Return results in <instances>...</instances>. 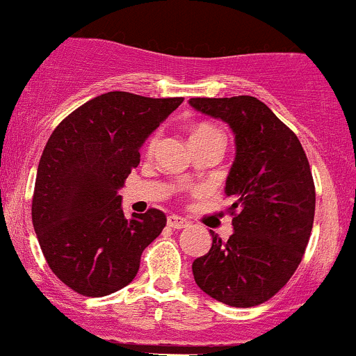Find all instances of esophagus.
<instances>
[{
    "instance_id": "esophagus-1",
    "label": "esophagus",
    "mask_w": 356,
    "mask_h": 356,
    "mask_svg": "<svg viewBox=\"0 0 356 356\" xmlns=\"http://www.w3.org/2000/svg\"><path fill=\"white\" fill-rule=\"evenodd\" d=\"M168 227H171V228H185V227H188V221H186L185 218L177 216V214H171V216H168Z\"/></svg>"
}]
</instances>
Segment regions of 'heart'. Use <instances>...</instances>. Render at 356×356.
Masks as SVG:
<instances>
[{"label": "heart", "instance_id": "b5f03b06", "mask_svg": "<svg viewBox=\"0 0 356 356\" xmlns=\"http://www.w3.org/2000/svg\"><path fill=\"white\" fill-rule=\"evenodd\" d=\"M206 136H220V133H218L214 128H211V126L199 124V126H195V128L192 129V135H190V140L206 138ZM156 142H157V136H152V138H150V143H149V149H154Z\"/></svg>", "mask_w": 356, "mask_h": 356}]
</instances>
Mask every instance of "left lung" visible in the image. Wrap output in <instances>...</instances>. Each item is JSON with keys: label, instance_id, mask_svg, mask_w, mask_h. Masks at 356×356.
<instances>
[{"label": "left lung", "instance_id": "obj_1", "mask_svg": "<svg viewBox=\"0 0 356 356\" xmlns=\"http://www.w3.org/2000/svg\"><path fill=\"white\" fill-rule=\"evenodd\" d=\"M195 111L221 119L235 135L225 193L234 234L214 232L209 252L192 263L195 284L235 308L261 305L293 277L308 245L315 185L298 136L258 98H190Z\"/></svg>", "mask_w": 356, "mask_h": 356}]
</instances>
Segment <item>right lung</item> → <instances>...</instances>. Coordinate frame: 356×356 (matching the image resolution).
Returning <instances> with one entry per match:
<instances>
[{"label": "right lung", "mask_w": 356, "mask_h": 356, "mask_svg": "<svg viewBox=\"0 0 356 356\" xmlns=\"http://www.w3.org/2000/svg\"><path fill=\"white\" fill-rule=\"evenodd\" d=\"M181 102L108 91L67 115L48 138L33 225L51 272L76 293L102 298L128 286L143 249L166 227L159 209L126 220L118 190L140 164V147Z\"/></svg>", "instance_id": "1"}]
</instances>
